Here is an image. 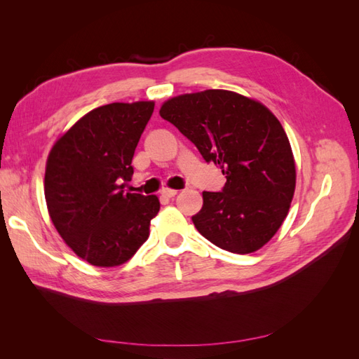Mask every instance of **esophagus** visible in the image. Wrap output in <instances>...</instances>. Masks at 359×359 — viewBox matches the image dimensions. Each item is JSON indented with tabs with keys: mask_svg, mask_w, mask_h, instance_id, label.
<instances>
[{
	"mask_svg": "<svg viewBox=\"0 0 359 359\" xmlns=\"http://www.w3.org/2000/svg\"><path fill=\"white\" fill-rule=\"evenodd\" d=\"M175 194H178V190H173V189H163L161 190V196L163 198L170 199V198L175 196Z\"/></svg>",
	"mask_w": 359,
	"mask_h": 359,
	"instance_id": "esophagus-1",
	"label": "esophagus"
}]
</instances>
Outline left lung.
I'll list each match as a JSON object with an SVG mask.
<instances>
[{"instance_id": "obj_1", "label": "left lung", "mask_w": 359, "mask_h": 359, "mask_svg": "<svg viewBox=\"0 0 359 359\" xmlns=\"http://www.w3.org/2000/svg\"><path fill=\"white\" fill-rule=\"evenodd\" d=\"M160 116L196 145L226 175L222 191H203L191 217L206 240L236 255L262 248L283 224L297 169L287 135L265 104L227 90L166 100Z\"/></svg>"}]
</instances>
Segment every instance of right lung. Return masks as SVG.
I'll list each match as a JSON object with an SVG mask.
<instances>
[{"mask_svg":"<svg viewBox=\"0 0 359 359\" xmlns=\"http://www.w3.org/2000/svg\"><path fill=\"white\" fill-rule=\"evenodd\" d=\"M154 102L111 103L78 119L53 144L45 198L50 220L73 252L94 266L126 264L149 236L156 194L124 193Z\"/></svg>","mask_w":359,"mask_h":359,"instance_id":"add662e5","label":"right lung"}]
</instances>
